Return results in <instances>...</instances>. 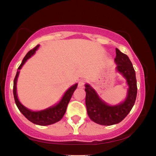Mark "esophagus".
Instances as JSON below:
<instances>
[{"mask_svg": "<svg viewBox=\"0 0 156 156\" xmlns=\"http://www.w3.org/2000/svg\"><path fill=\"white\" fill-rule=\"evenodd\" d=\"M84 84H85V80H80L79 82H78V87L80 89L83 88Z\"/></svg>", "mask_w": 156, "mask_h": 156, "instance_id": "34e87169", "label": "esophagus"}]
</instances>
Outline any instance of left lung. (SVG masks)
Returning <instances> with one entry per match:
<instances>
[{
	"label": "left lung",
	"mask_w": 156,
	"mask_h": 156,
	"mask_svg": "<svg viewBox=\"0 0 156 156\" xmlns=\"http://www.w3.org/2000/svg\"><path fill=\"white\" fill-rule=\"evenodd\" d=\"M116 54L115 69L125 78L128 87L124 101L118 104L109 105L102 99L90 84H85L87 114L93 122L102 125H115L122 121L133 108L136 98V78L133 64L128 55L117 48Z\"/></svg>",
	"instance_id": "1"
}]
</instances>
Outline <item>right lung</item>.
I'll return each mask as SVG.
<instances>
[{
  "mask_svg": "<svg viewBox=\"0 0 156 156\" xmlns=\"http://www.w3.org/2000/svg\"><path fill=\"white\" fill-rule=\"evenodd\" d=\"M39 47V44H37L34 49L28 51V53L26 55V56L23 59L20 65L19 66L17 71V74L15 76V80H14L13 94L14 98H15V103L17 105V108L20 110V112L22 113L28 120L33 122L34 124L45 126V125L54 124V123L60 121L62 119L64 114H65L66 110H67L68 103H69L71 98H72L73 92H75L77 87H78V83H75L74 85L71 86L64 92L62 98H61V100L58 103H55V105H52V106H50L47 108L43 109V110L32 111L31 109L26 108L25 105H23L20 103V101H19L17 93V83L19 77L20 71L22 69L23 66L27 62V60L31 58L32 55H34V54L36 53V51L38 50Z\"/></svg>",
  "mask_w": 156,
  "mask_h": 156,
  "instance_id": "right-lung-1",
  "label": "right lung"
}]
</instances>
